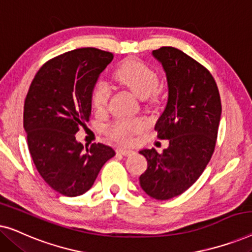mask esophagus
I'll return each mask as SVG.
<instances>
[{"label":"esophagus","mask_w":252,"mask_h":252,"mask_svg":"<svg viewBox=\"0 0 252 252\" xmlns=\"http://www.w3.org/2000/svg\"><path fill=\"white\" fill-rule=\"evenodd\" d=\"M117 154L123 155V156H130L134 154V151L129 149H117Z\"/></svg>","instance_id":"esophagus-1"}]
</instances>
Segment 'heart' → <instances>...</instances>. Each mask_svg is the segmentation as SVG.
<instances>
[{"mask_svg":"<svg viewBox=\"0 0 252 252\" xmlns=\"http://www.w3.org/2000/svg\"><path fill=\"white\" fill-rule=\"evenodd\" d=\"M116 79L120 84L132 89L140 97L146 98L156 91L159 84L158 75L153 68L137 60H127L116 70ZM110 97V88L104 81L96 84L92 94V103L95 110L102 111ZM141 124L135 120L122 119L110 127L109 133L113 139L125 141L140 128Z\"/></svg>","mask_w":252,"mask_h":252,"instance_id":"b5f03b06","label":"heart"}]
</instances>
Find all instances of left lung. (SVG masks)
Segmentation results:
<instances>
[{
	"label": "left lung",
	"mask_w": 252,
	"mask_h": 252,
	"mask_svg": "<svg viewBox=\"0 0 252 252\" xmlns=\"http://www.w3.org/2000/svg\"><path fill=\"white\" fill-rule=\"evenodd\" d=\"M166 73L168 97L155 129L168 140L158 154L140 151L148 167L140 177L150 197L164 201L181 195L201 177L215 151L221 116L218 87L209 70L184 51L161 47L153 51Z\"/></svg>",
	"instance_id": "1"
}]
</instances>
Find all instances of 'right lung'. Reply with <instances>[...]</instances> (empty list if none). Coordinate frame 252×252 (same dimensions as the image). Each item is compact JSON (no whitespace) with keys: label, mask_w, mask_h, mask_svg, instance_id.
<instances>
[{"label":"right lung","mask_w":252,"mask_h":252,"mask_svg":"<svg viewBox=\"0 0 252 252\" xmlns=\"http://www.w3.org/2000/svg\"><path fill=\"white\" fill-rule=\"evenodd\" d=\"M113 55L96 48L67 51L37 71L24 104V128L37 172L54 190L68 197L92 188L116 153L103 143L84 148L75 140L92 113L96 81Z\"/></svg>","instance_id":"right-lung-1"}]
</instances>
